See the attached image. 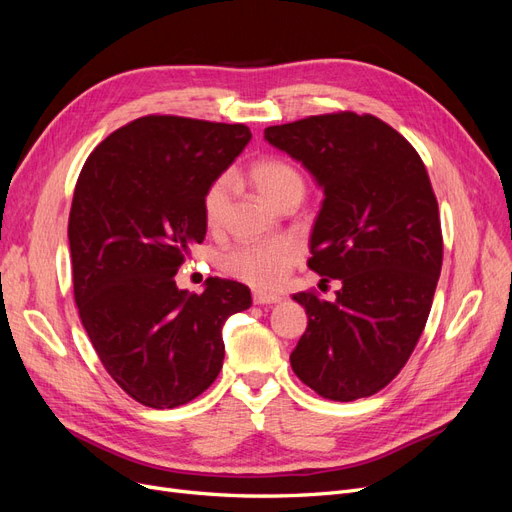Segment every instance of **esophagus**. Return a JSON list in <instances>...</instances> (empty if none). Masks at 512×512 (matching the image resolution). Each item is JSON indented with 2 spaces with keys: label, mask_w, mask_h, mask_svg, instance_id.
I'll return each mask as SVG.
<instances>
[{
  "label": "esophagus",
  "mask_w": 512,
  "mask_h": 512,
  "mask_svg": "<svg viewBox=\"0 0 512 512\" xmlns=\"http://www.w3.org/2000/svg\"><path fill=\"white\" fill-rule=\"evenodd\" d=\"M282 297L280 294H273V292H262V290H254V303L256 305H273V303H280Z\"/></svg>",
  "instance_id": "obj_1"
}]
</instances>
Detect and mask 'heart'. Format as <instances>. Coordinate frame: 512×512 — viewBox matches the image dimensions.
Wrapping results in <instances>:
<instances>
[{
  "instance_id": "obj_1",
  "label": "heart",
  "mask_w": 512,
  "mask_h": 512,
  "mask_svg": "<svg viewBox=\"0 0 512 512\" xmlns=\"http://www.w3.org/2000/svg\"><path fill=\"white\" fill-rule=\"evenodd\" d=\"M250 179L258 194L273 207L290 194L305 192V181L301 173L292 164L284 160H258L250 166ZM228 207V179H215L203 194V215L209 226H220ZM297 260L294 245L275 241V243H241L230 247L220 256V267L258 288H273L280 284L290 267Z\"/></svg>"
}]
</instances>
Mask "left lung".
I'll use <instances>...</instances> for the list:
<instances>
[{"mask_svg":"<svg viewBox=\"0 0 512 512\" xmlns=\"http://www.w3.org/2000/svg\"><path fill=\"white\" fill-rule=\"evenodd\" d=\"M314 177L324 200L307 267L342 282L314 292L292 371L324 399L354 401L389 384L421 337L442 269L438 200L416 149L374 115L333 113L265 130Z\"/></svg>","mask_w":512,"mask_h":512,"instance_id":"1","label":"left lung"}]
</instances>
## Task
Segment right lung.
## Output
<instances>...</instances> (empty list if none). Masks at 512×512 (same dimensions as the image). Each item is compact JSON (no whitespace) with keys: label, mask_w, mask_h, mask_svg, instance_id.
<instances>
[{"label":"right lung","mask_w":512,"mask_h":512,"mask_svg":"<svg viewBox=\"0 0 512 512\" xmlns=\"http://www.w3.org/2000/svg\"><path fill=\"white\" fill-rule=\"evenodd\" d=\"M243 123L173 115L134 119L102 141L76 181L68 241L74 301L104 369L138 404H188L218 378L222 327L250 288L175 275L203 243V194L250 143Z\"/></svg>","instance_id":"obj_1"}]
</instances>
